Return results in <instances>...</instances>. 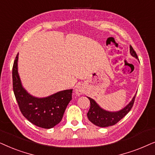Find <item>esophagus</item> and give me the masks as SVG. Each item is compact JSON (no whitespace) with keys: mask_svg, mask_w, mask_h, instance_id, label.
Wrapping results in <instances>:
<instances>
[{"mask_svg":"<svg viewBox=\"0 0 155 155\" xmlns=\"http://www.w3.org/2000/svg\"><path fill=\"white\" fill-rule=\"evenodd\" d=\"M75 93L77 96H81L84 93V89L81 85H77L75 87Z\"/></svg>","mask_w":155,"mask_h":155,"instance_id":"esophagus-1","label":"esophagus"}]
</instances>
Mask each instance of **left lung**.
<instances>
[{"instance_id": "left-lung-1", "label": "left lung", "mask_w": 155, "mask_h": 155, "mask_svg": "<svg viewBox=\"0 0 155 155\" xmlns=\"http://www.w3.org/2000/svg\"><path fill=\"white\" fill-rule=\"evenodd\" d=\"M130 53L132 57L137 58V55L132 46L130 47ZM136 94L132 100L124 108L117 111H108L102 108L94 99L88 97L90 101L91 106L87 113V117L93 124L101 127H106L116 124L123 117H125L131 110L133 106Z\"/></svg>"}]
</instances>
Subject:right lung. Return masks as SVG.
<instances>
[{
	"label": "right lung",
	"instance_id": "1",
	"mask_svg": "<svg viewBox=\"0 0 155 155\" xmlns=\"http://www.w3.org/2000/svg\"><path fill=\"white\" fill-rule=\"evenodd\" d=\"M18 54L13 67V86L20 111L25 117L36 126L52 128L62 119L64 111L72 99V90L58 91L46 97L31 95L22 86L18 74Z\"/></svg>",
	"mask_w": 155,
	"mask_h": 155
}]
</instances>
